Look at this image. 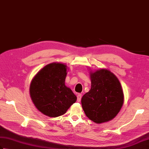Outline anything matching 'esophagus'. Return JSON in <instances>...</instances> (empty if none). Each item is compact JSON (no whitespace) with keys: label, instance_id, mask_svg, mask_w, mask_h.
I'll list each match as a JSON object with an SVG mask.
<instances>
[{"label":"esophagus","instance_id":"esophagus-1","mask_svg":"<svg viewBox=\"0 0 149 149\" xmlns=\"http://www.w3.org/2000/svg\"><path fill=\"white\" fill-rule=\"evenodd\" d=\"M81 98H82V94L79 93V94L77 95V101L78 102H80V101H81Z\"/></svg>","mask_w":149,"mask_h":149}]
</instances>
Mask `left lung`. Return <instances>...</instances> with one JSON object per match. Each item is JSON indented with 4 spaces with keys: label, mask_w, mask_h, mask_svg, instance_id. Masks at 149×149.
Instances as JSON below:
<instances>
[{
    "label": "left lung",
    "mask_w": 149,
    "mask_h": 149,
    "mask_svg": "<svg viewBox=\"0 0 149 149\" xmlns=\"http://www.w3.org/2000/svg\"><path fill=\"white\" fill-rule=\"evenodd\" d=\"M91 89L83 95L81 103L86 115L96 124L113 120L124 103L120 82L110 70L90 72Z\"/></svg>",
    "instance_id": "left-lung-1"
}]
</instances>
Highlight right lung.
<instances>
[{"instance_id":"1","label":"right lung","mask_w":149,"mask_h":149,"mask_svg":"<svg viewBox=\"0 0 149 149\" xmlns=\"http://www.w3.org/2000/svg\"><path fill=\"white\" fill-rule=\"evenodd\" d=\"M67 65L52 63L40 69L30 84V95L42 113L57 117L66 113L77 101V96L65 85Z\"/></svg>"}]
</instances>
